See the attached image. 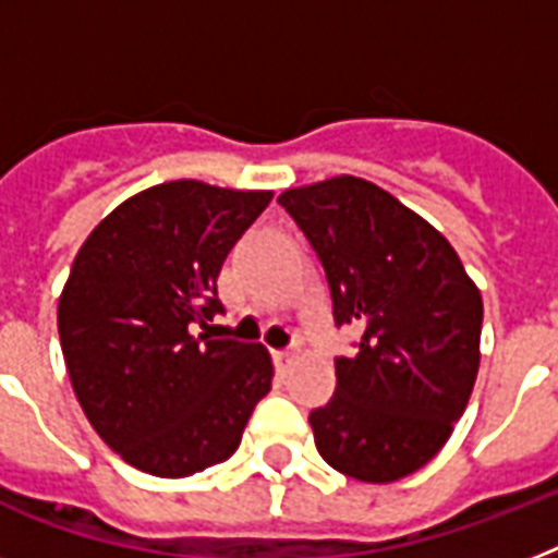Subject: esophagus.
<instances>
[{
	"mask_svg": "<svg viewBox=\"0 0 558 558\" xmlns=\"http://www.w3.org/2000/svg\"><path fill=\"white\" fill-rule=\"evenodd\" d=\"M271 359H275V367H278V371H287V367L292 365V359H295V350H275Z\"/></svg>",
	"mask_w": 558,
	"mask_h": 558,
	"instance_id": "1",
	"label": "esophagus"
}]
</instances>
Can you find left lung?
<instances>
[{
	"instance_id": "obj_1",
	"label": "left lung",
	"mask_w": 558,
	"mask_h": 558,
	"mask_svg": "<svg viewBox=\"0 0 558 558\" xmlns=\"http://www.w3.org/2000/svg\"><path fill=\"white\" fill-rule=\"evenodd\" d=\"M278 202L313 243L336 324L359 353L336 359V393L310 414L336 472L393 484L454 432L481 365L484 301L446 236L367 179L289 187Z\"/></svg>"
}]
</instances>
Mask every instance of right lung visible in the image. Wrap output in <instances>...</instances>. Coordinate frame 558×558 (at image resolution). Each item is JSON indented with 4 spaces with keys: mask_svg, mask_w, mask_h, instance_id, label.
I'll use <instances>...</instances> for the list:
<instances>
[{
    "mask_svg": "<svg viewBox=\"0 0 558 558\" xmlns=\"http://www.w3.org/2000/svg\"><path fill=\"white\" fill-rule=\"evenodd\" d=\"M271 202L177 179L121 202L74 257L57 332L74 397L130 466L187 477L222 463L271 388L269 350L208 339L228 252Z\"/></svg>",
    "mask_w": 558,
    "mask_h": 558,
    "instance_id": "obj_1",
    "label": "right lung"
}]
</instances>
